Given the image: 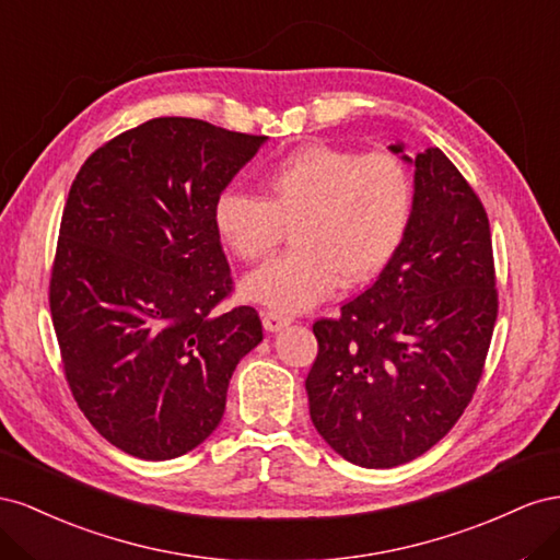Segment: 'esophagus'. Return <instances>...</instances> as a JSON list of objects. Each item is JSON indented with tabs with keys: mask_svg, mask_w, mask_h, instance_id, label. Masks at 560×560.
Here are the masks:
<instances>
[{
	"mask_svg": "<svg viewBox=\"0 0 560 560\" xmlns=\"http://www.w3.org/2000/svg\"><path fill=\"white\" fill-rule=\"evenodd\" d=\"M291 322H293V318L281 314V312H271V310H265V312H262V326H265V330H269V332H277V330H281L283 326H289Z\"/></svg>",
	"mask_w": 560,
	"mask_h": 560,
	"instance_id": "34e87169",
	"label": "esophagus"
}]
</instances>
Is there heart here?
<instances>
[{
  "instance_id": "1",
  "label": "heart",
  "mask_w": 560,
  "mask_h": 560,
  "mask_svg": "<svg viewBox=\"0 0 560 560\" xmlns=\"http://www.w3.org/2000/svg\"><path fill=\"white\" fill-rule=\"evenodd\" d=\"M265 199L220 191L218 236L242 262H260L293 228V250L246 279L250 300L285 314L305 312L345 283H365L385 269L410 230L415 189L392 152L305 145L262 173Z\"/></svg>"
}]
</instances>
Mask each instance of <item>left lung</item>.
<instances>
[{
  "label": "left lung",
  "mask_w": 560,
  "mask_h": 560,
  "mask_svg": "<svg viewBox=\"0 0 560 560\" xmlns=\"http://www.w3.org/2000/svg\"><path fill=\"white\" fill-rule=\"evenodd\" d=\"M404 159L415 164L406 242L369 291L314 324L318 354L305 380L318 434L365 469L406 465L448 434L498 322L481 199L439 148Z\"/></svg>",
  "instance_id": "obj_1"
}]
</instances>
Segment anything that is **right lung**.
<instances>
[{"label": "right lung", "mask_w": 560, "mask_h": 560, "mask_svg": "<svg viewBox=\"0 0 560 560\" xmlns=\"http://www.w3.org/2000/svg\"><path fill=\"white\" fill-rule=\"evenodd\" d=\"M265 140L159 117L95 150L70 187L49 283L62 371L95 431L133 457L209 439L262 340L253 307L215 312L232 275L213 203Z\"/></svg>", "instance_id": "add662e5"}]
</instances>
